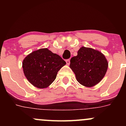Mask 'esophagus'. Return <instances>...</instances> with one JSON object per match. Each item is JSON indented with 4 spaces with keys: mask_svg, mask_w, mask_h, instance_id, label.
Instances as JSON below:
<instances>
[{
    "mask_svg": "<svg viewBox=\"0 0 126 126\" xmlns=\"http://www.w3.org/2000/svg\"><path fill=\"white\" fill-rule=\"evenodd\" d=\"M66 62L67 65H69V64H70V60H69V59L66 60Z\"/></svg>",
    "mask_w": 126,
    "mask_h": 126,
    "instance_id": "34e87169",
    "label": "esophagus"
}]
</instances>
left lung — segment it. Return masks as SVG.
Here are the masks:
<instances>
[{"instance_id": "8db88e82", "label": "left lung", "mask_w": 126, "mask_h": 126, "mask_svg": "<svg viewBox=\"0 0 126 126\" xmlns=\"http://www.w3.org/2000/svg\"><path fill=\"white\" fill-rule=\"evenodd\" d=\"M70 68L76 75L77 82L86 87H92L99 83L106 74L109 63L105 55L99 50L82 47L77 55L72 57Z\"/></svg>"}]
</instances>
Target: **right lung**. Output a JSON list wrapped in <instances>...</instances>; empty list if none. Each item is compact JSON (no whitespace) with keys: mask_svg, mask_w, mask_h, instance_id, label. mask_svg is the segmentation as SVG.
<instances>
[{"mask_svg":"<svg viewBox=\"0 0 126 126\" xmlns=\"http://www.w3.org/2000/svg\"><path fill=\"white\" fill-rule=\"evenodd\" d=\"M65 64V61L59 55L43 48L27 56L22 62V68L29 82L34 87L42 89L52 84L57 72Z\"/></svg>","mask_w":126,"mask_h":126,"instance_id":"right-lung-1","label":"right lung"}]
</instances>
